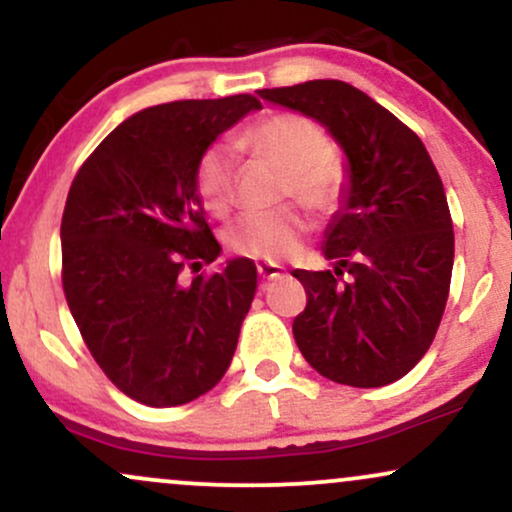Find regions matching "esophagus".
I'll list each match as a JSON object with an SVG mask.
<instances>
[{"label":"esophagus","instance_id":"obj_1","mask_svg":"<svg viewBox=\"0 0 512 512\" xmlns=\"http://www.w3.org/2000/svg\"><path fill=\"white\" fill-rule=\"evenodd\" d=\"M257 274H260L264 281H269V279H276V276H284V267H281V264H276V262L260 260V262H257Z\"/></svg>","mask_w":512,"mask_h":512}]
</instances>
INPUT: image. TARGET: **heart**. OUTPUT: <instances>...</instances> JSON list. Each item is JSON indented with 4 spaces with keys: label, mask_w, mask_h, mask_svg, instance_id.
<instances>
[{
    "label": "heart",
    "mask_w": 512,
    "mask_h": 512,
    "mask_svg": "<svg viewBox=\"0 0 512 512\" xmlns=\"http://www.w3.org/2000/svg\"><path fill=\"white\" fill-rule=\"evenodd\" d=\"M245 142L276 166L289 173L286 192L301 202L322 209L334 202L339 190L337 168L327 161V139L322 129L298 115H274L248 129ZM236 163L233 151L214 144L199 156L195 168V187L199 202L209 214L223 216L233 207L236 190ZM308 231V219L298 209L284 207L274 211H250L228 223L223 243L231 252L255 260H284L301 248Z\"/></svg>",
    "instance_id": "obj_1"
}]
</instances>
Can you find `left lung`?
<instances>
[{
    "label": "left lung",
    "mask_w": 512,
    "mask_h": 512,
    "mask_svg": "<svg viewBox=\"0 0 512 512\" xmlns=\"http://www.w3.org/2000/svg\"><path fill=\"white\" fill-rule=\"evenodd\" d=\"M257 93L313 117L346 156L322 240L334 269L293 272L308 293L293 320L298 349L339 385L395 383L428 351L448 303L455 236L438 170L407 125L346 81Z\"/></svg>",
    "instance_id": "obj_1"
}]
</instances>
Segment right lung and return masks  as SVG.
I'll use <instances>...</instances> for the list:
<instances>
[{"mask_svg": "<svg viewBox=\"0 0 512 512\" xmlns=\"http://www.w3.org/2000/svg\"><path fill=\"white\" fill-rule=\"evenodd\" d=\"M262 105L175 101L127 117L86 158L62 214V286L103 373L146 407L209 392L236 354L257 289L248 257L187 281L221 255L195 187L199 156Z\"/></svg>", "mask_w": 512, "mask_h": 512, "instance_id": "add662e5", "label": "right lung"}]
</instances>
